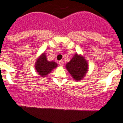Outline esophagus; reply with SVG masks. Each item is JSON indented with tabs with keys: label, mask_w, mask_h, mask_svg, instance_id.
Returning <instances> with one entry per match:
<instances>
[{
	"label": "esophagus",
	"mask_w": 123,
	"mask_h": 123,
	"mask_svg": "<svg viewBox=\"0 0 123 123\" xmlns=\"http://www.w3.org/2000/svg\"><path fill=\"white\" fill-rule=\"evenodd\" d=\"M59 64L61 66H62L63 64H64V62H63V61L62 60H61L59 61Z\"/></svg>",
	"instance_id": "1"
}]
</instances>
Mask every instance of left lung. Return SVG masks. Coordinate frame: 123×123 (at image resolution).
Listing matches in <instances>:
<instances>
[{"label": "left lung", "mask_w": 123, "mask_h": 123, "mask_svg": "<svg viewBox=\"0 0 123 123\" xmlns=\"http://www.w3.org/2000/svg\"><path fill=\"white\" fill-rule=\"evenodd\" d=\"M66 68L76 81L81 80L88 70V64L83 56L75 54L66 64Z\"/></svg>", "instance_id": "obj_1"}]
</instances>
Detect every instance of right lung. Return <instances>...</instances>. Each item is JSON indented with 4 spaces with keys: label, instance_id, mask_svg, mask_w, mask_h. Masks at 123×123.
Returning a JSON list of instances; mask_svg holds the SVG:
<instances>
[{
    "label": "right lung",
    "instance_id": "right-lung-1",
    "mask_svg": "<svg viewBox=\"0 0 123 123\" xmlns=\"http://www.w3.org/2000/svg\"><path fill=\"white\" fill-rule=\"evenodd\" d=\"M57 66V63L53 61H48L45 53L42 54L35 62V69L41 77H44Z\"/></svg>",
    "mask_w": 123,
    "mask_h": 123
}]
</instances>
